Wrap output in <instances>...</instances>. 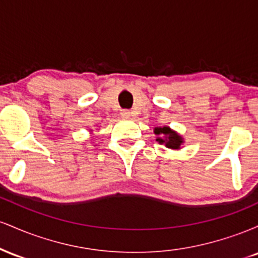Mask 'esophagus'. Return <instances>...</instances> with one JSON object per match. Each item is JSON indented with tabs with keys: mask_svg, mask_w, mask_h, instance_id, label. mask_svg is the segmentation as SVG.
<instances>
[{
	"mask_svg": "<svg viewBox=\"0 0 258 258\" xmlns=\"http://www.w3.org/2000/svg\"><path fill=\"white\" fill-rule=\"evenodd\" d=\"M121 116L126 117V119H127V117L131 116V111H130V110H122V111H121Z\"/></svg>",
	"mask_w": 258,
	"mask_h": 258,
	"instance_id": "1",
	"label": "esophagus"
}]
</instances>
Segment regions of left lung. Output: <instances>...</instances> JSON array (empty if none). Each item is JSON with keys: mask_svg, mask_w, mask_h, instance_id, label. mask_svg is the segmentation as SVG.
<instances>
[{"mask_svg": "<svg viewBox=\"0 0 258 258\" xmlns=\"http://www.w3.org/2000/svg\"><path fill=\"white\" fill-rule=\"evenodd\" d=\"M154 133L158 136L156 142H159L160 144H165V147L168 148V149L178 150L182 148V144L184 143V138L168 126L155 127Z\"/></svg>", "mask_w": 258, "mask_h": 258, "instance_id": "obj_1", "label": "left lung"}]
</instances>
